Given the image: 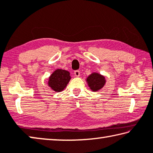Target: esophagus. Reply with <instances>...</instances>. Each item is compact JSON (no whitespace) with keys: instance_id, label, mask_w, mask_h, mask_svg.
<instances>
[{"instance_id":"esophagus-1","label":"esophagus","mask_w":153,"mask_h":153,"mask_svg":"<svg viewBox=\"0 0 153 153\" xmlns=\"http://www.w3.org/2000/svg\"><path fill=\"white\" fill-rule=\"evenodd\" d=\"M74 74H75V76H76V77H79V71H78V70H77V71H74Z\"/></svg>"}]
</instances>
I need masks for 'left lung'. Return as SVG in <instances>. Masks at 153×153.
<instances>
[{"label":"left lung","mask_w":153,"mask_h":153,"mask_svg":"<svg viewBox=\"0 0 153 153\" xmlns=\"http://www.w3.org/2000/svg\"><path fill=\"white\" fill-rule=\"evenodd\" d=\"M86 81L88 87L93 92H96L103 88L106 82L105 77L97 72L91 73V75L86 77Z\"/></svg>","instance_id":"left-lung-1"}]
</instances>
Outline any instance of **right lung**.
<instances>
[{
	"mask_svg": "<svg viewBox=\"0 0 153 153\" xmlns=\"http://www.w3.org/2000/svg\"><path fill=\"white\" fill-rule=\"evenodd\" d=\"M71 79V77L68 71L56 69L48 78V86L55 92H61L66 88Z\"/></svg>",
	"mask_w": 153,
	"mask_h": 153,
	"instance_id": "right-lung-1",
	"label": "right lung"
}]
</instances>
